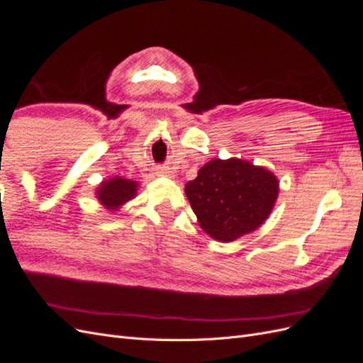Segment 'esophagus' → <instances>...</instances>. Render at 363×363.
I'll list each match as a JSON object with an SVG mask.
<instances>
[{
  "instance_id": "obj_1",
  "label": "esophagus",
  "mask_w": 363,
  "mask_h": 363,
  "mask_svg": "<svg viewBox=\"0 0 363 363\" xmlns=\"http://www.w3.org/2000/svg\"><path fill=\"white\" fill-rule=\"evenodd\" d=\"M156 172H157V175H160V177H169V179L172 177V171L167 167H157Z\"/></svg>"
}]
</instances>
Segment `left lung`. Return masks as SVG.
Here are the masks:
<instances>
[{
	"label": "left lung",
	"mask_w": 363,
	"mask_h": 363,
	"mask_svg": "<svg viewBox=\"0 0 363 363\" xmlns=\"http://www.w3.org/2000/svg\"><path fill=\"white\" fill-rule=\"evenodd\" d=\"M184 192L204 232L232 242L255 232L269 216L279 180L271 171L242 159H213L186 183Z\"/></svg>",
	"instance_id": "8db88e82"
}]
</instances>
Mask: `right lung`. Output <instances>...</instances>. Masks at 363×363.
I'll list each match as a JSON object with an SVG mask.
<instances>
[{"mask_svg": "<svg viewBox=\"0 0 363 363\" xmlns=\"http://www.w3.org/2000/svg\"><path fill=\"white\" fill-rule=\"evenodd\" d=\"M138 183L123 177H113L104 180L100 188L96 189V199L108 208V211H118L124 203L136 196Z\"/></svg>", "mask_w": 363, "mask_h": 363, "instance_id": "right-lung-1", "label": "right lung"}]
</instances>
